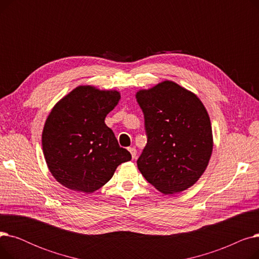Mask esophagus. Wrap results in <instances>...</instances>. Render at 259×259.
I'll return each mask as SVG.
<instances>
[{
	"label": "esophagus",
	"mask_w": 259,
	"mask_h": 259,
	"mask_svg": "<svg viewBox=\"0 0 259 259\" xmlns=\"http://www.w3.org/2000/svg\"><path fill=\"white\" fill-rule=\"evenodd\" d=\"M128 150H129V152L131 153V156H132V158H133V159H134L135 157H137V153H138L137 149H135V148H129Z\"/></svg>",
	"instance_id": "esophagus-1"
}]
</instances>
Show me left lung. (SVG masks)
Here are the masks:
<instances>
[{
    "label": "left lung",
    "mask_w": 259,
    "mask_h": 259,
    "mask_svg": "<svg viewBox=\"0 0 259 259\" xmlns=\"http://www.w3.org/2000/svg\"><path fill=\"white\" fill-rule=\"evenodd\" d=\"M135 97L148 138L139 170L161 193L185 191L199 180L212 154V127L205 106L172 80L140 90Z\"/></svg>",
    "instance_id": "obj_1"
}]
</instances>
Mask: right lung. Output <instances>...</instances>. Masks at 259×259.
I'll list each match as a JSON object with an SVG mask.
<instances>
[{
	"instance_id": "right-lung-1",
	"label": "right lung",
	"mask_w": 259,
	"mask_h": 259,
	"mask_svg": "<svg viewBox=\"0 0 259 259\" xmlns=\"http://www.w3.org/2000/svg\"><path fill=\"white\" fill-rule=\"evenodd\" d=\"M119 99L116 90L78 86L52 108L42 133L43 153L52 176L64 187L92 193L131 159L105 124Z\"/></svg>"
}]
</instances>
